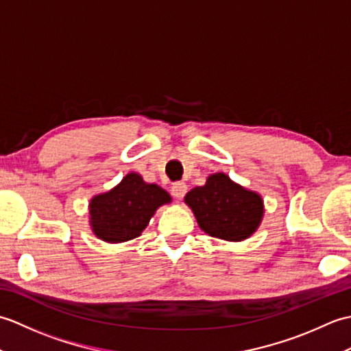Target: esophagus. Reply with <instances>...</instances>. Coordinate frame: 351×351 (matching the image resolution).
Returning a JSON list of instances; mask_svg holds the SVG:
<instances>
[{
  "mask_svg": "<svg viewBox=\"0 0 351 351\" xmlns=\"http://www.w3.org/2000/svg\"><path fill=\"white\" fill-rule=\"evenodd\" d=\"M171 196L176 197V199H182L185 196V193H187V184L185 182H175L171 185Z\"/></svg>",
  "mask_w": 351,
  "mask_h": 351,
  "instance_id": "obj_1",
  "label": "esophagus"
}]
</instances>
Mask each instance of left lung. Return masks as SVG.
<instances>
[{"instance_id":"obj_1","label":"left lung","mask_w":351,"mask_h":351,"mask_svg":"<svg viewBox=\"0 0 351 351\" xmlns=\"http://www.w3.org/2000/svg\"><path fill=\"white\" fill-rule=\"evenodd\" d=\"M184 202L205 234L232 243L255 234L265 211L259 193L234 182L223 171L211 173L202 187L191 189Z\"/></svg>"}]
</instances>
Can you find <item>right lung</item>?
Segmentation results:
<instances>
[{"label": "right lung", "mask_w": 351, "mask_h": 351, "mask_svg": "<svg viewBox=\"0 0 351 351\" xmlns=\"http://www.w3.org/2000/svg\"><path fill=\"white\" fill-rule=\"evenodd\" d=\"M171 202L169 193L130 171L116 187L88 202V225L99 240L117 244L141 235L160 206Z\"/></svg>", "instance_id": "obj_1"}]
</instances>
